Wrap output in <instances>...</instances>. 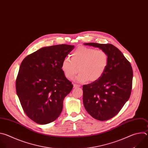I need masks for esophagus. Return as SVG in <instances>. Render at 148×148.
<instances>
[{"mask_svg": "<svg viewBox=\"0 0 148 148\" xmlns=\"http://www.w3.org/2000/svg\"><path fill=\"white\" fill-rule=\"evenodd\" d=\"M80 86L77 84H73V87L74 88H78V87H80Z\"/></svg>", "mask_w": 148, "mask_h": 148, "instance_id": "34e87169", "label": "esophagus"}]
</instances>
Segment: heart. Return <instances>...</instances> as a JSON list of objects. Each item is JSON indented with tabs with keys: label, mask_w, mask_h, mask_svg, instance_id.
Listing matches in <instances>:
<instances>
[{
	"label": "heart",
	"mask_w": 148,
	"mask_h": 148,
	"mask_svg": "<svg viewBox=\"0 0 148 148\" xmlns=\"http://www.w3.org/2000/svg\"><path fill=\"white\" fill-rule=\"evenodd\" d=\"M108 62V55L106 51L79 46L72 53L71 60L65 58L63 60L61 69L69 79H72L79 71L80 73L76 77L78 82H95L104 75Z\"/></svg>",
	"instance_id": "b5f03b06"
}]
</instances>
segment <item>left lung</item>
I'll return each instance as SVG.
<instances>
[{
	"label": "left lung",
	"mask_w": 148,
	"mask_h": 148,
	"mask_svg": "<svg viewBox=\"0 0 148 148\" xmlns=\"http://www.w3.org/2000/svg\"><path fill=\"white\" fill-rule=\"evenodd\" d=\"M84 44L99 48L108 55V65L103 76L95 82L83 86L86 110L94 119L106 121L119 113L129 99L132 87V68L114 45L94 42Z\"/></svg>",
	"instance_id": "8db88e82"
}]
</instances>
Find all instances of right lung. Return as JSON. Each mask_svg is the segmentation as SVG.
<instances>
[{
    "label": "right lung",
    "mask_w": 148,
    "mask_h": 148,
    "mask_svg": "<svg viewBox=\"0 0 148 148\" xmlns=\"http://www.w3.org/2000/svg\"><path fill=\"white\" fill-rule=\"evenodd\" d=\"M74 48L61 44L42 48L22 61L16 80V89L25 114L35 123L47 124L61 114L65 97L73 85L61 65Z\"/></svg>",
    "instance_id": "obj_1"
}]
</instances>
